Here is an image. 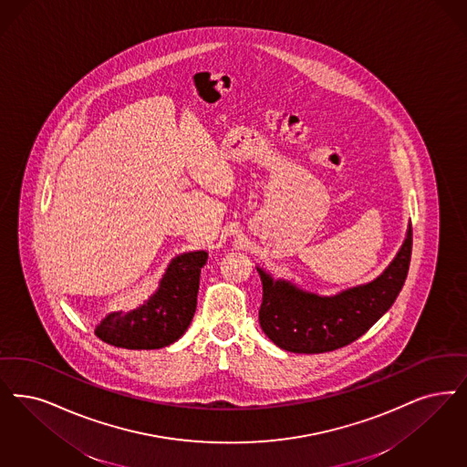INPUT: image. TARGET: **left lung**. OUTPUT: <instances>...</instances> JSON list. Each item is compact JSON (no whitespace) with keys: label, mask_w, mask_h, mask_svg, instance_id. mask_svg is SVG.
<instances>
[{"label":"left lung","mask_w":467,"mask_h":467,"mask_svg":"<svg viewBox=\"0 0 467 467\" xmlns=\"http://www.w3.org/2000/svg\"><path fill=\"white\" fill-rule=\"evenodd\" d=\"M410 255L409 224L405 242L380 276L330 297L275 280L257 267L264 292L259 311L264 334L281 349L300 355L328 353L355 342L394 304L407 280Z\"/></svg>","instance_id":"left-lung-1"}]
</instances>
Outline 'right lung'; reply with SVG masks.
<instances>
[{
  "instance_id": "right-lung-1",
  "label": "right lung",
  "mask_w": 467,
  "mask_h": 467,
  "mask_svg": "<svg viewBox=\"0 0 467 467\" xmlns=\"http://www.w3.org/2000/svg\"><path fill=\"white\" fill-rule=\"evenodd\" d=\"M206 259L205 250L171 259L150 299L129 313H109L95 327V336L125 349H160L179 340L194 317Z\"/></svg>"
}]
</instances>
